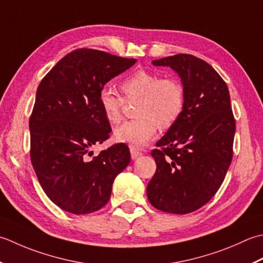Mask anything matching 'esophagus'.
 Returning <instances> with one entry per match:
<instances>
[{
    "mask_svg": "<svg viewBox=\"0 0 263 263\" xmlns=\"http://www.w3.org/2000/svg\"><path fill=\"white\" fill-rule=\"evenodd\" d=\"M130 154H132V159H136L138 157H141L142 152L137 151V149H135V148H130Z\"/></svg>",
    "mask_w": 263,
    "mask_h": 263,
    "instance_id": "obj_1",
    "label": "esophagus"
}]
</instances>
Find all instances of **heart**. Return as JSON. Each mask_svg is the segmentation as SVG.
Returning <instances> with one entry per match:
<instances>
[{
	"mask_svg": "<svg viewBox=\"0 0 263 263\" xmlns=\"http://www.w3.org/2000/svg\"><path fill=\"white\" fill-rule=\"evenodd\" d=\"M124 98L104 86L99 92V104L111 124L121 120L125 101L137 102L136 119L126 121L115 132L118 142L138 148L151 141L160 129H168L179 119L185 105L184 86L175 77H160L158 73L138 69L122 80Z\"/></svg>",
	"mask_w": 263,
	"mask_h": 263,
	"instance_id": "heart-1",
	"label": "heart"
}]
</instances>
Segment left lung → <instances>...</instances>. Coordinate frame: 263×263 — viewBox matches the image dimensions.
Here are the masks:
<instances>
[{"label":"left lung","instance_id":"left-lung-1","mask_svg":"<svg viewBox=\"0 0 263 263\" xmlns=\"http://www.w3.org/2000/svg\"><path fill=\"white\" fill-rule=\"evenodd\" d=\"M178 72L185 105L179 119L152 149L157 170L147 199L160 211L199 210L220 189L232 163L235 118L224 80L200 58L179 53L153 60Z\"/></svg>","mask_w":263,"mask_h":263}]
</instances>
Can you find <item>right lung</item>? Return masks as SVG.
<instances>
[{
  "mask_svg": "<svg viewBox=\"0 0 263 263\" xmlns=\"http://www.w3.org/2000/svg\"><path fill=\"white\" fill-rule=\"evenodd\" d=\"M135 62L83 47L63 57L39 85L29 118L30 160L43 191L64 211L86 214L103 208L116 176L130 162L124 143L96 157L90 148L111 132L100 89Z\"/></svg>",
  "mask_w": 263,
  "mask_h": 263,
  "instance_id": "add662e5",
  "label": "right lung"
}]
</instances>
